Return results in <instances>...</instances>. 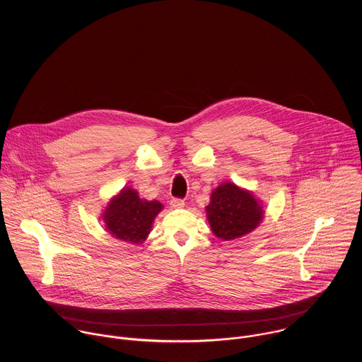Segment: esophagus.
<instances>
[{
    "mask_svg": "<svg viewBox=\"0 0 362 362\" xmlns=\"http://www.w3.org/2000/svg\"><path fill=\"white\" fill-rule=\"evenodd\" d=\"M170 206H172L173 209H180V208H183V206H185V200H182L179 197H173L170 200Z\"/></svg>",
    "mask_w": 362,
    "mask_h": 362,
    "instance_id": "obj_1",
    "label": "esophagus"
}]
</instances>
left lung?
<instances>
[{
    "label": "left lung",
    "instance_id": "obj_1",
    "mask_svg": "<svg viewBox=\"0 0 362 362\" xmlns=\"http://www.w3.org/2000/svg\"><path fill=\"white\" fill-rule=\"evenodd\" d=\"M206 216L215 236L233 240L256 229L262 222L264 211L249 190L225 182L212 192Z\"/></svg>",
    "mask_w": 362,
    "mask_h": 362
}]
</instances>
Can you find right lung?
<instances>
[{"instance_id": "1", "label": "right lung", "mask_w": 362, "mask_h": 362, "mask_svg": "<svg viewBox=\"0 0 362 362\" xmlns=\"http://www.w3.org/2000/svg\"><path fill=\"white\" fill-rule=\"evenodd\" d=\"M162 209L163 204L160 202L140 199L134 189L124 187L106 206L103 222L117 239L141 243L150 233L154 218Z\"/></svg>"}]
</instances>
